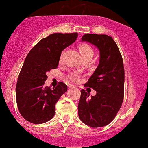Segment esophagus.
Masks as SVG:
<instances>
[{"mask_svg": "<svg viewBox=\"0 0 148 148\" xmlns=\"http://www.w3.org/2000/svg\"><path fill=\"white\" fill-rule=\"evenodd\" d=\"M68 88H69V89H72V88H74V86L73 85H69V86H68Z\"/></svg>", "mask_w": 148, "mask_h": 148, "instance_id": "34e87169", "label": "esophagus"}]
</instances>
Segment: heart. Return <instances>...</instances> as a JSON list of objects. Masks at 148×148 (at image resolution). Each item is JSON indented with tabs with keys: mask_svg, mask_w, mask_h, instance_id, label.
I'll list each match as a JSON object with an SVG mask.
<instances>
[{
	"mask_svg": "<svg viewBox=\"0 0 148 148\" xmlns=\"http://www.w3.org/2000/svg\"><path fill=\"white\" fill-rule=\"evenodd\" d=\"M79 49L81 52L83 58L87 56H93L94 50L92 47L89 44L85 43H81L79 45ZM69 78L73 81H77L79 80V75L76 73H72L69 76Z\"/></svg>",
	"mask_w": 148,
	"mask_h": 148,
	"instance_id": "obj_1",
	"label": "heart"
}]
</instances>
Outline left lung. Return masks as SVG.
Listing matches in <instances>:
<instances>
[{"label": "left lung", "mask_w": 148, "mask_h": 148, "mask_svg": "<svg viewBox=\"0 0 148 148\" xmlns=\"http://www.w3.org/2000/svg\"><path fill=\"white\" fill-rule=\"evenodd\" d=\"M95 45L100 52L99 63L85 87L97 92L90 97L81 90L79 116L85 125L101 127L112 121L121 107L124 97V67L118 46L111 36L86 34L81 38Z\"/></svg>", "instance_id": "left-lung-1"}]
</instances>
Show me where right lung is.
I'll return each instance as SVG.
<instances>
[{"instance_id": "right-lung-1", "label": "right lung", "mask_w": 148, "mask_h": 148, "mask_svg": "<svg viewBox=\"0 0 148 148\" xmlns=\"http://www.w3.org/2000/svg\"><path fill=\"white\" fill-rule=\"evenodd\" d=\"M77 37V33L52 34L41 39L28 53L16 86L18 108L27 121L43 123L54 116L55 105L67 92V86L59 82L53 89L45 87L46 74L57 68L62 51Z\"/></svg>"}]
</instances>
